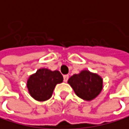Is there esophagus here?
<instances>
[{
  "label": "esophagus",
  "mask_w": 129,
  "mask_h": 129,
  "mask_svg": "<svg viewBox=\"0 0 129 129\" xmlns=\"http://www.w3.org/2000/svg\"><path fill=\"white\" fill-rule=\"evenodd\" d=\"M69 80V75H64V82H67Z\"/></svg>",
  "instance_id": "obj_1"
}]
</instances>
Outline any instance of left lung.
Returning <instances> with one entry per match:
<instances>
[{
    "label": "left lung",
    "instance_id": "8db88e82",
    "mask_svg": "<svg viewBox=\"0 0 129 129\" xmlns=\"http://www.w3.org/2000/svg\"><path fill=\"white\" fill-rule=\"evenodd\" d=\"M68 83L80 99L90 101L95 99L102 90V79L98 74L87 70L71 76Z\"/></svg>",
    "mask_w": 129,
    "mask_h": 129
}]
</instances>
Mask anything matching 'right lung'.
Wrapping results in <instances>:
<instances>
[{"label": "right lung", "instance_id": "1", "mask_svg": "<svg viewBox=\"0 0 129 129\" xmlns=\"http://www.w3.org/2000/svg\"><path fill=\"white\" fill-rule=\"evenodd\" d=\"M62 82L63 76L59 71L40 69L30 76L27 87L32 98L37 101L43 102L51 98L56 85Z\"/></svg>", "mask_w": 129, "mask_h": 129}]
</instances>
